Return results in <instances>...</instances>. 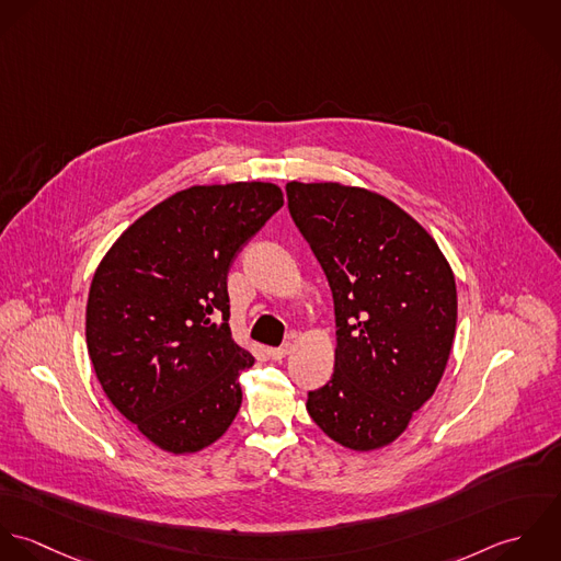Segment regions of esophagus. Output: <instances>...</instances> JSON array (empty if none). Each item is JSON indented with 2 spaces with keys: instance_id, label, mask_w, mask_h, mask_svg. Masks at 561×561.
Wrapping results in <instances>:
<instances>
[{
  "instance_id": "esophagus-1",
  "label": "esophagus",
  "mask_w": 561,
  "mask_h": 561,
  "mask_svg": "<svg viewBox=\"0 0 561 561\" xmlns=\"http://www.w3.org/2000/svg\"><path fill=\"white\" fill-rule=\"evenodd\" d=\"M288 353H290V344H284V346H277V348H268V355L275 362H282Z\"/></svg>"
}]
</instances>
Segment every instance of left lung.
Returning <instances> with one entry per match:
<instances>
[{
	"instance_id": "1",
	"label": "left lung",
	"mask_w": 561,
	"mask_h": 561,
	"mask_svg": "<svg viewBox=\"0 0 561 561\" xmlns=\"http://www.w3.org/2000/svg\"><path fill=\"white\" fill-rule=\"evenodd\" d=\"M286 195L336 312L334 375L308 392L306 408L342 447H386L447 368L457 323L453 271L427 229L383 195L337 182H288Z\"/></svg>"
}]
</instances>
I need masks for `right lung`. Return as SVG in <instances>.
<instances>
[{
	"label": "right lung",
	"mask_w": 561,
	"mask_h": 561,
	"mask_svg": "<svg viewBox=\"0 0 561 561\" xmlns=\"http://www.w3.org/2000/svg\"><path fill=\"white\" fill-rule=\"evenodd\" d=\"M284 206L268 182L191 186L129 225L100 262L87 346L114 408L175 455L217 443L253 355L229 332L227 273Z\"/></svg>",
	"instance_id": "obj_1"
}]
</instances>
